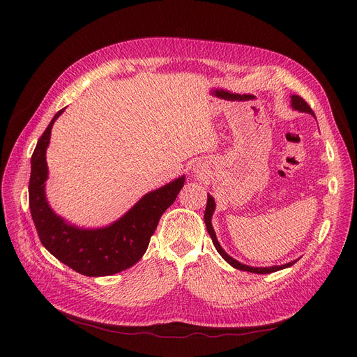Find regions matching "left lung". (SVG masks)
Here are the masks:
<instances>
[{
	"label": "left lung",
	"instance_id": "left-lung-1",
	"mask_svg": "<svg viewBox=\"0 0 357 357\" xmlns=\"http://www.w3.org/2000/svg\"><path fill=\"white\" fill-rule=\"evenodd\" d=\"M291 105L294 109L296 111H301V112H308V114L314 116V111L311 109V107L305 102L304 98H301L299 96H292L291 97ZM315 117V116H314ZM215 210V202H214V198L211 195H208V199H207V208H205V213H204V221H205V226H207V230H208V234L211 236L213 238V243L214 246L217 249V252L222 256V259L227 261V264H230L233 268L236 269H240V271H246V272H252V273H272V272H276V271H280V269H285V268H289L292 266L295 261L298 260H294V261H289V264H285V265H280V266H269V268H253V266H248V265H243L240 264V261H237L236 259H233L231 256H229L226 252L222 250V248L220 246V243L217 240V236H215V231L211 226V217H213V213Z\"/></svg>",
	"mask_w": 357,
	"mask_h": 357
}]
</instances>
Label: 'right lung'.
Instances as JSON below:
<instances>
[{
  "instance_id": "obj_1",
  "label": "right lung",
  "mask_w": 357,
  "mask_h": 357,
  "mask_svg": "<svg viewBox=\"0 0 357 357\" xmlns=\"http://www.w3.org/2000/svg\"><path fill=\"white\" fill-rule=\"evenodd\" d=\"M65 108L56 112L31 156L29 204L42 245L62 264L85 276H108L128 269L147 250L162 214L182 190L185 176L146 194L120 220L102 229H78L56 215L49 207L45 182L47 179L46 149L53 123Z\"/></svg>"
}]
</instances>
